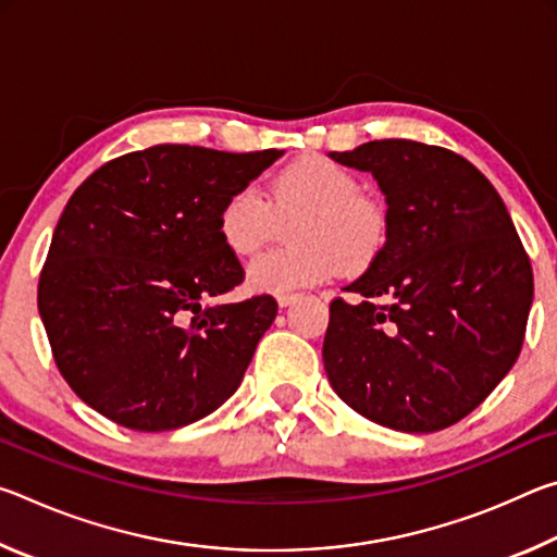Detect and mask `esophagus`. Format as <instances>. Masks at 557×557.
<instances>
[{
	"instance_id": "34e87169",
	"label": "esophagus",
	"mask_w": 557,
	"mask_h": 557,
	"mask_svg": "<svg viewBox=\"0 0 557 557\" xmlns=\"http://www.w3.org/2000/svg\"><path fill=\"white\" fill-rule=\"evenodd\" d=\"M297 299H299V295H289V292H287V295H277V305L280 307H289V305H295Z\"/></svg>"
}]
</instances>
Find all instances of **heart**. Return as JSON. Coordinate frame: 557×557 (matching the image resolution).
Instances as JSON below:
<instances>
[{
  "label": "heart",
  "mask_w": 557,
  "mask_h": 557,
  "mask_svg": "<svg viewBox=\"0 0 557 557\" xmlns=\"http://www.w3.org/2000/svg\"><path fill=\"white\" fill-rule=\"evenodd\" d=\"M287 221L292 248L270 250L245 270L258 295H287L322 285L342 268L369 265L385 240L381 206L361 196L346 166L317 154L289 164L272 184L270 201L258 186L235 188L219 211V233L233 256L248 258Z\"/></svg>",
  "instance_id": "heart-1"
}]
</instances>
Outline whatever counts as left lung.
Returning <instances> with one entry per match:
<instances>
[{"mask_svg":"<svg viewBox=\"0 0 557 557\" xmlns=\"http://www.w3.org/2000/svg\"><path fill=\"white\" fill-rule=\"evenodd\" d=\"M334 162L385 196V243L334 299L329 383L348 408L400 432L455 425L511 371L533 305V270L502 196L465 157L379 139Z\"/></svg>","mask_w":557,"mask_h":557,"instance_id":"1","label":"left lung"}]
</instances>
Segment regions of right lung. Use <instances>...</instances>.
I'll return each mask as SVG.
<instances>
[{
	"mask_svg": "<svg viewBox=\"0 0 557 557\" xmlns=\"http://www.w3.org/2000/svg\"><path fill=\"white\" fill-rule=\"evenodd\" d=\"M282 154L157 145L75 188L41 270L39 314L61 375L92 410L164 432L238 391L277 301H215L243 282L219 211Z\"/></svg>",
	"mask_w": 557,
	"mask_h": 557,
	"instance_id": "1",
	"label": "right lung"
}]
</instances>
